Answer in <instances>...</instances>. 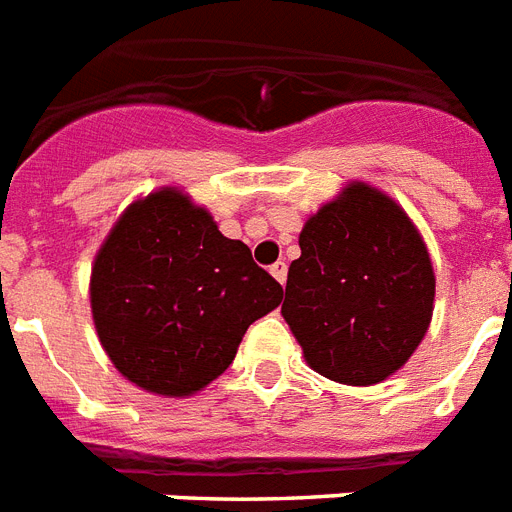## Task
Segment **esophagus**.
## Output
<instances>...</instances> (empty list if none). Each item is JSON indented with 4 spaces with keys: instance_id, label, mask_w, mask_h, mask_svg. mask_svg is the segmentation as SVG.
<instances>
[{
    "instance_id": "34e87169",
    "label": "esophagus",
    "mask_w": 512,
    "mask_h": 512,
    "mask_svg": "<svg viewBox=\"0 0 512 512\" xmlns=\"http://www.w3.org/2000/svg\"><path fill=\"white\" fill-rule=\"evenodd\" d=\"M269 272H272V277H275L280 285H285V280H288V264H285V261H275V264L269 267Z\"/></svg>"
}]
</instances>
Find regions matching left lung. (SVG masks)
<instances>
[{"label": "left lung", "mask_w": 512, "mask_h": 512, "mask_svg": "<svg viewBox=\"0 0 512 512\" xmlns=\"http://www.w3.org/2000/svg\"><path fill=\"white\" fill-rule=\"evenodd\" d=\"M282 317L314 370L372 386L412 357L433 312L431 259L402 208L351 185L304 224Z\"/></svg>", "instance_id": "obj_1"}]
</instances>
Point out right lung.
I'll return each mask as SVG.
<instances>
[{"label": "right lung", "instance_id": "1", "mask_svg": "<svg viewBox=\"0 0 512 512\" xmlns=\"http://www.w3.org/2000/svg\"><path fill=\"white\" fill-rule=\"evenodd\" d=\"M282 301L251 248L177 190L129 206L92 269L102 349L145 391L187 396L219 378L245 330Z\"/></svg>", "mask_w": 512, "mask_h": 512}]
</instances>
